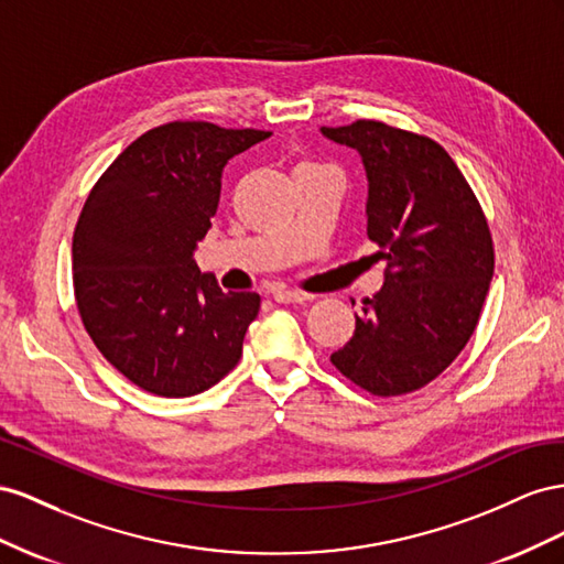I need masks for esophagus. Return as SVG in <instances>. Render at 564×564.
Wrapping results in <instances>:
<instances>
[{
    "instance_id": "1",
    "label": "esophagus",
    "mask_w": 564,
    "mask_h": 564,
    "mask_svg": "<svg viewBox=\"0 0 564 564\" xmlns=\"http://www.w3.org/2000/svg\"><path fill=\"white\" fill-rule=\"evenodd\" d=\"M314 295L310 293H302V291H288V288H279V291H273V300L281 302V304H291V302H307Z\"/></svg>"
}]
</instances>
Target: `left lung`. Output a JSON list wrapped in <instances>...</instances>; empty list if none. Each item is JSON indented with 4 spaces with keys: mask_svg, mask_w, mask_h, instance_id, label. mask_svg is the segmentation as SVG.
I'll return each mask as SVG.
<instances>
[{
    "mask_svg": "<svg viewBox=\"0 0 564 564\" xmlns=\"http://www.w3.org/2000/svg\"><path fill=\"white\" fill-rule=\"evenodd\" d=\"M357 149L368 176V238L388 262L333 366L376 397L425 388L468 345L494 276L481 205L437 141L378 120L321 127ZM354 304V302H351Z\"/></svg>",
    "mask_w": 564,
    "mask_h": 564,
    "instance_id": "8db88e82",
    "label": "left lung"
}]
</instances>
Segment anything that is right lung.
<instances>
[{
	"label": "right lung",
	"mask_w": 564,
	"mask_h": 564,
	"mask_svg": "<svg viewBox=\"0 0 564 564\" xmlns=\"http://www.w3.org/2000/svg\"><path fill=\"white\" fill-rule=\"evenodd\" d=\"M271 132L174 120L132 141L89 191L73 234L79 318L106 361L158 397L210 390L238 364L257 293H224L193 250L221 170Z\"/></svg>",
	"instance_id": "obj_1"
}]
</instances>
